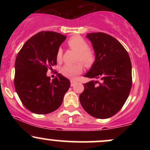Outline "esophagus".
Returning <instances> with one entry per match:
<instances>
[{
    "label": "esophagus",
    "instance_id": "obj_1",
    "mask_svg": "<svg viewBox=\"0 0 150 150\" xmlns=\"http://www.w3.org/2000/svg\"><path fill=\"white\" fill-rule=\"evenodd\" d=\"M76 81H73V80H71L70 81V85H71V86H73L74 85H75V83H76Z\"/></svg>",
    "mask_w": 150,
    "mask_h": 150
}]
</instances>
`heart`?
I'll list each match as a JSON object with an SVG mask.
<instances>
[{
  "instance_id": "b5f03b06",
  "label": "heart",
  "mask_w": 150,
  "mask_h": 150,
  "mask_svg": "<svg viewBox=\"0 0 150 150\" xmlns=\"http://www.w3.org/2000/svg\"><path fill=\"white\" fill-rule=\"evenodd\" d=\"M68 46L71 49L78 52L77 61L81 62L85 66L91 67L96 61V54L94 51L88 47V43L81 36L71 37L67 41ZM63 51L61 48H58L56 54L57 62L62 59ZM83 70V66L81 63L76 64H66L61 69V72L64 76L71 79H75Z\"/></svg>"
}]
</instances>
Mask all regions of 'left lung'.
Returning <instances> with one entry per match:
<instances>
[{"label":"left lung","instance_id":"obj_1","mask_svg":"<svg viewBox=\"0 0 150 150\" xmlns=\"http://www.w3.org/2000/svg\"><path fill=\"white\" fill-rule=\"evenodd\" d=\"M91 40L96 61L85 77L99 81L83 84L80 95L83 108L93 117L106 119L118 112L126 102L132 86L129 55L117 39L104 33H92Z\"/></svg>","mask_w":150,"mask_h":150}]
</instances>
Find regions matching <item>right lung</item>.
I'll use <instances>...</instances> for the list:
<instances>
[{"label": "right lung", "mask_w": 150, "mask_h": 150, "mask_svg": "<svg viewBox=\"0 0 150 150\" xmlns=\"http://www.w3.org/2000/svg\"><path fill=\"white\" fill-rule=\"evenodd\" d=\"M66 36L41 31L24 44L15 62L14 86L23 105L38 115L52 112L62 103L70 82L59 73L50 81L48 69L57 64V51Z\"/></svg>", "instance_id": "1"}]
</instances>
